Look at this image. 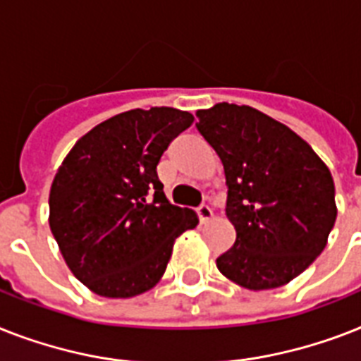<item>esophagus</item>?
I'll list each match as a JSON object with an SVG mask.
<instances>
[{
  "label": "esophagus",
  "mask_w": 361,
  "mask_h": 361,
  "mask_svg": "<svg viewBox=\"0 0 361 361\" xmlns=\"http://www.w3.org/2000/svg\"><path fill=\"white\" fill-rule=\"evenodd\" d=\"M196 213L200 216V222H207L213 216V209H211L207 204H202V206L196 207Z\"/></svg>",
  "instance_id": "esophagus-1"
}]
</instances>
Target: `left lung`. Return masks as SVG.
Wrapping results in <instances>:
<instances>
[{
  "label": "left lung",
  "mask_w": 361,
  "mask_h": 361,
  "mask_svg": "<svg viewBox=\"0 0 361 361\" xmlns=\"http://www.w3.org/2000/svg\"><path fill=\"white\" fill-rule=\"evenodd\" d=\"M196 128L226 174L233 247L219 271L252 289L291 282L324 250L334 228L336 187L321 157L287 126L262 111L216 104L196 113Z\"/></svg>",
  "instance_id": "obj_1"
}]
</instances>
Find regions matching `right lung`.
I'll return each instance as SVG.
<instances>
[{"label":"right lung","mask_w":361,"mask_h":361,"mask_svg":"<svg viewBox=\"0 0 361 361\" xmlns=\"http://www.w3.org/2000/svg\"><path fill=\"white\" fill-rule=\"evenodd\" d=\"M195 116L172 107L131 109L83 135L49 190V228L79 282L107 298L148 291L165 274L176 237L198 224L172 206L157 165Z\"/></svg>","instance_id":"add662e5"}]
</instances>
